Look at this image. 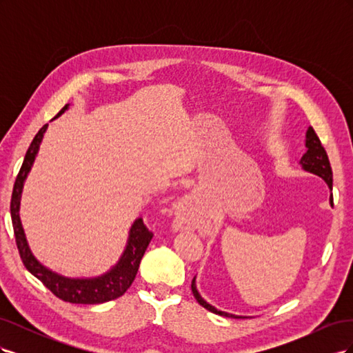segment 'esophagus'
<instances>
[{
  "label": "esophagus",
  "mask_w": 353,
  "mask_h": 353,
  "mask_svg": "<svg viewBox=\"0 0 353 353\" xmlns=\"http://www.w3.org/2000/svg\"><path fill=\"white\" fill-rule=\"evenodd\" d=\"M194 218V208L190 201H181L175 206V219H174V230L183 231L188 230L193 223Z\"/></svg>",
  "instance_id": "obj_1"
}]
</instances>
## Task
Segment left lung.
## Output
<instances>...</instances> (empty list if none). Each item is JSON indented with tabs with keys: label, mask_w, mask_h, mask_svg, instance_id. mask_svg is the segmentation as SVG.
<instances>
[{
	"label": "left lung",
	"mask_w": 353,
	"mask_h": 353,
	"mask_svg": "<svg viewBox=\"0 0 353 353\" xmlns=\"http://www.w3.org/2000/svg\"><path fill=\"white\" fill-rule=\"evenodd\" d=\"M305 147H306V153L302 156L301 162H299V163H301L302 169L306 170V172L323 178L327 183L330 191H331V190H333V170H331L328 156H327L324 147H323L321 141H319V138L315 134L312 126H309L307 131H306ZM330 205L333 206V194H330ZM191 290H193L196 301L203 307H206L208 311H210L213 314H218V315H222V316H230V318H248V316H243V315H234V314H230V312L219 311V309H216L215 306H212L210 303H208L205 299L200 296V293L197 290L196 276L193 279V281H191Z\"/></svg>",
	"instance_id": "1"
}]
</instances>
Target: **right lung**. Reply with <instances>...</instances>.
Returning a JSON list of instances; mask_svg holds the SVG:
<instances>
[{
  "instance_id": "1",
  "label": "right lung",
  "mask_w": 353,
  "mask_h": 353,
  "mask_svg": "<svg viewBox=\"0 0 353 353\" xmlns=\"http://www.w3.org/2000/svg\"><path fill=\"white\" fill-rule=\"evenodd\" d=\"M68 109L69 104H66L56 117L65 113ZM47 128L48 125L42 126L35 135L34 141L30 143L23 160V165L19 170V175L13 187L10 212H12V222L20 258H22L26 270L32 275H35L48 290H51L52 294H56L61 301L81 305H97L113 301V299L121 297L128 288L131 287L137 271L140 268V262L147 250V245L153 239V232L147 230L141 218L135 219L131 225L130 234H128V241L121 259L117 261L116 265H113L108 272H104L103 275L99 276H92V279H70V276L60 275L47 268L46 265H42L29 249L19 210L23 184L28 178V174L30 172L32 165L35 162V157L38 154L39 145L42 138H44Z\"/></svg>"
}]
</instances>
